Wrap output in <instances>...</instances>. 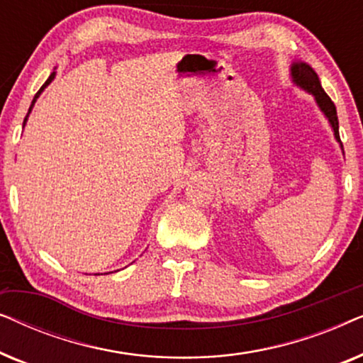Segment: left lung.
Returning a JSON list of instances; mask_svg holds the SVG:
<instances>
[{
	"instance_id": "obj_1",
	"label": "left lung",
	"mask_w": 363,
	"mask_h": 363,
	"mask_svg": "<svg viewBox=\"0 0 363 363\" xmlns=\"http://www.w3.org/2000/svg\"><path fill=\"white\" fill-rule=\"evenodd\" d=\"M291 79L292 82L296 84L297 87H301L302 91L309 92L314 96L317 107L320 108V112L324 113L327 121H329L332 132H334L335 140L339 142L340 150L344 153V145L340 142V135H339V118H337V111L334 102L330 101V97L327 96L324 89L320 86L319 76H317L314 69H312L309 64L304 61H296L291 64Z\"/></svg>"
}]
</instances>
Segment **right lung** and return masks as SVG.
I'll return each instance as SVG.
<instances>
[{"mask_svg": "<svg viewBox=\"0 0 363 363\" xmlns=\"http://www.w3.org/2000/svg\"><path fill=\"white\" fill-rule=\"evenodd\" d=\"M54 77H56V71H54V72H51V76H49V77H48V81L43 84V87H41V89H39V91H38V94H36V96H34V99H33V102H31V107H29V111H28V113H26V117H24L23 127H24V125H26V122H28V117H29V113H31V111H33V107H34V104H36V101H38V97H39V96H41V92L44 91V89H46V87L49 86V84H51V82L54 81ZM96 276H99V274H96Z\"/></svg>", "mask_w": 363, "mask_h": 363, "instance_id": "add662e5", "label": "right lung"}]
</instances>
